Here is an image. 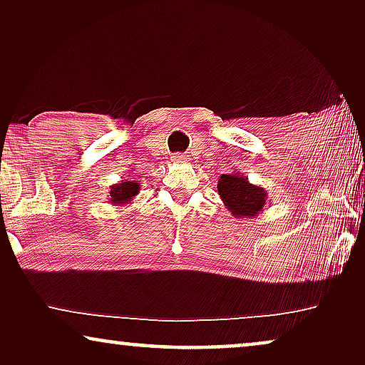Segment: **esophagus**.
Segmentation results:
<instances>
[{"instance_id":"obj_1","label":"esophagus","mask_w":365,"mask_h":365,"mask_svg":"<svg viewBox=\"0 0 365 365\" xmlns=\"http://www.w3.org/2000/svg\"><path fill=\"white\" fill-rule=\"evenodd\" d=\"M187 161H189V158L186 156V154L178 153V154H174V156H173V163L174 164H186Z\"/></svg>"}]
</instances>
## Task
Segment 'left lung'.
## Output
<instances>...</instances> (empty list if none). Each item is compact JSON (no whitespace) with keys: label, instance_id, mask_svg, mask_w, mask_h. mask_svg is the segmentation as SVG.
Here are the masks:
<instances>
[{"label":"left lung","instance_id":"obj_1","mask_svg":"<svg viewBox=\"0 0 365 365\" xmlns=\"http://www.w3.org/2000/svg\"><path fill=\"white\" fill-rule=\"evenodd\" d=\"M217 194L234 217L254 219L267 202V191L249 182L242 173L222 174L217 181Z\"/></svg>","mask_w":365,"mask_h":365}]
</instances>
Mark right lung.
I'll return each instance as SVG.
<instances>
[{
	"mask_svg": "<svg viewBox=\"0 0 365 365\" xmlns=\"http://www.w3.org/2000/svg\"><path fill=\"white\" fill-rule=\"evenodd\" d=\"M139 191H141V184L138 181L123 179V181L113 184L109 187V202L114 204V206H126V204H131L134 196H138Z\"/></svg>",
	"mask_w": 365,
	"mask_h": 365,
	"instance_id": "add662e5",
	"label": "right lung"
}]
</instances>
